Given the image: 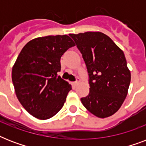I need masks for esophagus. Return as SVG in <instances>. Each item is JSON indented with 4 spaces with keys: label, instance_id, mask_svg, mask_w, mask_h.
I'll return each instance as SVG.
<instances>
[{
    "label": "esophagus",
    "instance_id": "obj_1",
    "mask_svg": "<svg viewBox=\"0 0 146 146\" xmlns=\"http://www.w3.org/2000/svg\"><path fill=\"white\" fill-rule=\"evenodd\" d=\"M78 83H79V79L78 78H76V81H75V82H73V85L74 86H77Z\"/></svg>",
    "mask_w": 146,
    "mask_h": 146
}]
</instances>
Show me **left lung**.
Segmentation results:
<instances>
[{"label":"left lung","mask_w":146,"mask_h":146,"mask_svg":"<svg viewBox=\"0 0 146 146\" xmlns=\"http://www.w3.org/2000/svg\"><path fill=\"white\" fill-rule=\"evenodd\" d=\"M70 36L82 54L89 75V93L81 98L82 104L98 117L113 115L124 102L131 79L123 50L99 32Z\"/></svg>","instance_id":"obj_1"}]
</instances>
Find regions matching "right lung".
<instances>
[{
    "mask_svg": "<svg viewBox=\"0 0 146 146\" xmlns=\"http://www.w3.org/2000/svg\"><path fill=\"white\" fill-rule=\"evenodd\" d=\"M73 46L68 35H48L31 40L19 53L12 81L17 98L33 117L47 120L64 106L72 88L57 73L61 56Z\"/></svg>",
    "mask_w": 146,
    "mask_h": 146,
    "instance_id": "right-lung-1",
    "label": "right lung"
}]
</instances>
